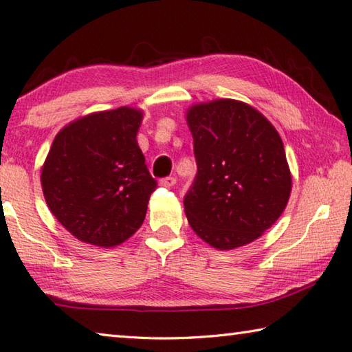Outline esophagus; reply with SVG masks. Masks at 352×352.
<instances>
[{
    "label": "esophagus",
    "instance_id": "1",
    "mask_svg": "<svg viewBox=\"0 0 352 352\" xmlns=\"http://www.w3.org/2000/svg\"><path fill=\"white\" fill-rule=\"evenodd\" d=\"M177 183V178L175 177H164L160 180V185L163 188H172Z\"/></svg>",
    "mask_w": 352,
    "mask_h": 352
}]
</instances>
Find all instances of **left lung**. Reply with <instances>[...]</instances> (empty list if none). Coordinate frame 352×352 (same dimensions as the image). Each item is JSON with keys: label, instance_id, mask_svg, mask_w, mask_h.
<instances>
[{"label": "left lung", "instance_id": "8db88e82", "mask_svg": "<svg viewBox=\"0 0 352 352\" xmlns=\"http://www.w3.org/2000/svg\"><path fill=\"white\" fill-rule=\"evenodd\" d=\"M186 116L197 164L183 199L189 226L219 250L252 243L292 192L280 136L252 106L230 98L196 104Z\"/></svg>", "mask_w": 352, "mask_h": 352}]
</instances>
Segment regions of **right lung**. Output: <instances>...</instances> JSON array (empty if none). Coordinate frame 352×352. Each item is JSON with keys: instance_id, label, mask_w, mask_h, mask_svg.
<instances>
[{"instance_id": "obj_1", "label": "right lung", "mask_w": 352, "mask_h": 352, "mask_svg": "<svg viewBox=\"0 0 352 352\" xmlns=\"http://www.w3.org/2000/svg\"><path fill=\"white\" fill-rule=\"evenodd\" d=\"M138 109L117 108L81 117L56 135L42 167L48 208L72 235L113 248L142 226L156 189L136 135Z\"/></svg>"}]
</instances>
